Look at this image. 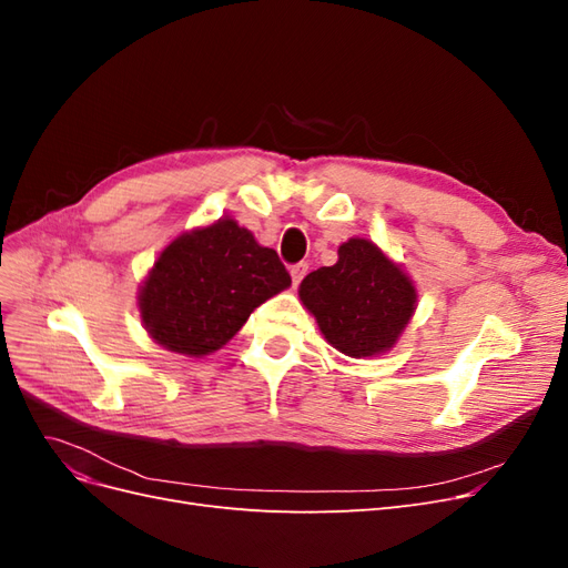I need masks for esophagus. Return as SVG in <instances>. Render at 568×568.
<instances>
[{
	"label": "esophagus",
	"instance_id": "esophagus-1",
	"mask_svg": "<svg viewBox=\"0 0 568 568\" xmlns=\"http://www.w3.org/2000/svg\"><path fill=\"white\" fill-rule=\"evenodd\" d=\"M307 274V263H296L291 265V280H294V286L301 284V280Z\"/></svg>",
	"mask_w": 568,
	"mask_h": 568
}]
</instances>
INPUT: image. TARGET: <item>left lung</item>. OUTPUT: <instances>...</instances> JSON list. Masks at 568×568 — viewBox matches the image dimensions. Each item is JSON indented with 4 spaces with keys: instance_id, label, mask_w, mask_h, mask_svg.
Listing matches in <instances>:
<instances>
[{
    "instance_id": "left-lung-1",
    "label": "left lung",
    "mask_w": 568,
    "mask_h": 568,
    "mask_svg": "<svg viewBox=\"0 0 568 568\" xmlns=\"http://www.w3.org/2000/svg\"><path fill=\"white\" fill-rule=\"evenodd\" d=\"M298 296L324 338L351 357L393 348L417 301L407 274L367 239L338 246L336 265L307 274Z\"/></svg>"
}]
</instances>
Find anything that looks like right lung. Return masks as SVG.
I'll use <instances>...</instances> for the list:
<instances>
[{
    "mask_svg": "<svg viewBox=\"0 0 568 568\" xmlns=\"http://www.w3.org/2000/svg\"><path fill=\"white\" fill-rule=\"evenodd\" d=\"M288 284L277 251L225 217L178 236L159 255L140 291L142 322L163 348L209 355Z\"/></svg>",
    "mask_w": 568,
    "mask_h": 568,
    "instance_id": "obj_1",
    "label": "right lung"
}]
</instances>
